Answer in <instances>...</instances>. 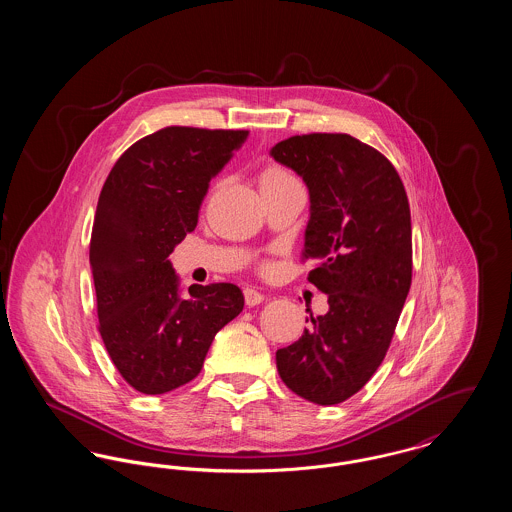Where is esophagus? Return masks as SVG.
Listing matches in <instances>:
<instances>
[{
    "mask_svg": "<svg viewBox=\"0 0 512 512\" xmlns=\"http://www.w3.org/2000/svg\"><path fill=\"white\" fill-rule=\"evenodd\" d=\"M245 303L249 305V307H253V305H259V303H263L265 301V293L259 292L257 288H245Z\"/></svg>",
    "mask_w": 512,
    "mask_h": 512,
    "instance_id": "esophagus-1",
    "label": "esophagus"
}]
</instances>
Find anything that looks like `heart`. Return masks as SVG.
<instances>
[{
    "label": "heart",
    "mask_w": 512,
    "mask_h": 512,
    "mask_svg": "<svg viewBox=\"0 0 512 512\" xmlns=\"http://www.w3.org/2000/svg\"><path fill=\"white\" fill-rule=\"evenodd\" d=\"M292 182H299V180L293 176L292 171H288L286 167H282L278 163H268L267 167L259 174V188L261 190L292 184Z\"/></svg>",
    "instance_id": "b5f03b06"
}]
</instances>
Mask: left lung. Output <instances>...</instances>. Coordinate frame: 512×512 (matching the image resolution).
I'll return each instance as SVG.
<instances>
[{
    "mask_svg": "<svg viewBox=\"0 0 512 512\" xmlns=\"http://www.w3.org/2000/svg\"><path fill=\"white\" fill-rule=\"evenodd\" d=\"M270 155L309 188L301 261L315 263L307 280L330 307L276 351L278 374L299 397L336 405L365 386L390 349L413 280L409 199L390 159L349 134L292 136Z\"/></svg>",
    "mask_w": 512,
    "mask_h": 512,
    "instance_id": "1",
    "label": "left lung"
}]
</instances>
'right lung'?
Wrapping results in <instances>:
<instances>
[{"mask_svg": "<svg viewBox=\"0 0 512 512\" xmlns=\"http://www.w3.org/2000/svg\"><path fill=\"white\" fill-rule=\"evenodd\" d=\"M247 134L161 128L128 147L101 188L90 240L99 334L136 391L159 395L194 380L217 332L244 309V293L228 282L194 284L182 299L167 257Z\"/></svg>", "mask_w": 512, "mask_h": 512, "instance_id": "right-lung-1", "label": "right lung"}]
</instances>
